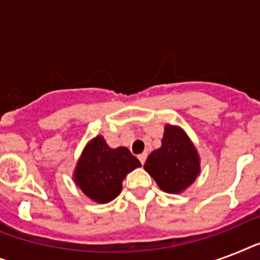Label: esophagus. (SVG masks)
Instances as JSON below:
<instances>
[{"label": "esophagus", "mask_w": 260, "mask_h": 260, "mask_svg": "<svg viewBox=\"0 0 260 260\" xmlns=\"http://www.w3.org/2000/svg\"><path fill=\"white\" fill-rule=\"evenodd\" d=\"M138 158H139V160H140V163H142V165H144V162H146V159H147V152H143V154H140Z\"/></svg>", "instance_id": "34e87169"}]
</instances>
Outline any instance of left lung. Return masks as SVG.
Wrapping results in <instances>:
<instances>
[{"mask_svg":"<svg viewBox=\"0 0 260 260\" xmlns=\"http://www.w3.org/2000/svg\"><path fill=\"white\" fill-rule=\"evenodd\" d=\"M144 170L163 191L178 194L187 189L200 174V156L189 136L179 126L167 124L162 147L147 158Z\"/></svg>","mask_w":260,"mask_h":260,"instance_id":"1","label":"left lung"}]
</instances>
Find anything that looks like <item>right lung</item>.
Masks as SVG:
<instances>
[{
  "label": "right lung",
  "instance_id": "add662e5",
  "mask_svg": "<svg viewBox=\"0 0 260 260\" xmlns=\"http://www.w3.org/2000/svg\"><path fill=\"white\" fill-rule=\"evenodd\" d=\"M140 166L128 148H110L102 136H95L78 159L74 182L90 200L106 204L120 194L126 174Z\"/></svg>",
  "mask_w": 260,
  "mask_h": 260
}]
</instances>
